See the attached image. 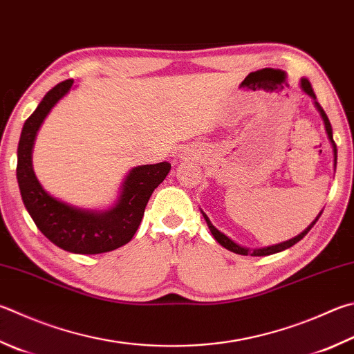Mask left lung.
I'll return each instance as SVG.
<instances>
[{
    "label": "left lung",
    "mask_w": 354,
    "mask_h": 354,
    "mask_svg": "<svg viewBox=\"0 0 354 354\" xmlns=\"http://www.w3.org/2000/svg\"><path fill=\"white\" fill-rule=\"evenodd\" d=\"M300 88H301V91L310 95V97L314 100V106H316V110L320 113V118H322V120H324L325 131H326V134H328V139H330L331 147H333V153H334V169H336V164H337V149H336V144H334V139H333V128H331V124H330V120H328V115L325 114L324 108L320 106V104L316 100V94H314V91H313V86H311L310 80H308V79H301V80H300ZM201 214H203V216H204L205 223H207V226H209V229H210L212 235H214V239H215L218 243H220L223 248H226L227 250H230V252H235V254H240V255L263 257V255H271V254H275V252H281V250H285V249H288V248L294 246L295 243L300 241L308 232H310L311 227H313L314 224H316V221L319 220V216L322 215V212H320L316 220H314V221L310 224V226H308V227L304 230V232L299 234L297 236H294V239L288 240V241H283V243L274 244V246H268V248H261V249H249V248L240 246V244H236L234 240H230L227 235H224L223 232H220V230H218V229L214 226V224L210 223L209 216L205 215L203 210H201Z\"/></svg>",
    "instance_id": "obj_1"
}]
</instances>
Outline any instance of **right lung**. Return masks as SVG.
Segmentation results:
<instances>
[{"label": "right lung", "mask_w": 354, "mask_h": 354, "mask_svg": "<svg viewBox=\"0 0 354 354\" xmlns=\"http://www.w3.org/2000/svg\"><path fill=\"white\" fill-rule=\"evenodd\" d=\"M73 83L69 79L55 85L24 122L17 151L18 187L35 226L55 246L74 254L110 252L136 234L153 190L169 175L171 165L159 162L134 167L122 184L118 201L108 210L79 209L49 195L32 169V149L43 120Z\"/></svg>", "instance_id": "add662e5"}]
</instances>
